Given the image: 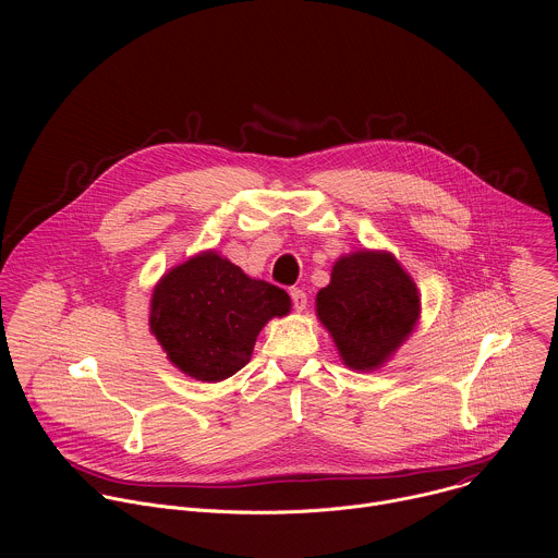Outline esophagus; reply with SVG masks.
Instances as JSON below:
<instances>
[{
  "instance_id": "esophagus-1",
  "label": "esophagus",
  "mask_w": 558,
  "mask_h": 558,
  "mask_svg": "<svg viewBox=\"0 0 558 558\" xmlns=\"http://www.w3.org/2000/svg\"><path fill=\"white\" fill-rule=\"evenodd\" d=\"M291 300H293V306H295L298 313H302V311L306 308V293H304L302 289L293 287V289H291Z\"/></svg>"
}]
</instances>
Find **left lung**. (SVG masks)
Wrapping results in <instances>:
<instances>
[{"label":"left lung","instance_id":"left-lung-1","mask_svg":"<svg viewBox=\"0 0 558 558\" xmlns=\"http://www.w3.org/2000/svg\"><path fill=\"white\" fill-rule=\"evenodd\" d=\"M315 313L349 368L375 371L413 333L420 291L392 254L362 250L333 265Z\"/></svg>","mask_w":558,"mask_h":558}]
</instances>
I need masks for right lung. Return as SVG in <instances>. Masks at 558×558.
Returning <instances> with one entry per match:
<instances>
[{"instance_id": "1", "label": "right lung", "mask_w": 558, "mask_h": 558, "mask_svg": "<svg viewBox=\"0 0 558 558\" xmlns=\"http://www.w3.org/2000/svg\"><path fill=\"white\" fill-rule=\"evenodd\" d=\"M289 311L284 289L250 278L216 252H201L154 287L149 331L179 371L220 381L250 362L271 317Z\"/></svg>"}]
</instances>
